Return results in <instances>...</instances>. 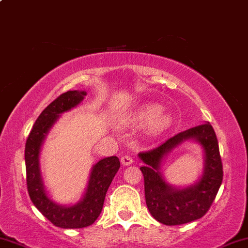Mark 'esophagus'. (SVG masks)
<instances>
[{
    "mask_svg": "<svg viewBox=\"0 0 248 248\" xmlns=\"http://www.w3.org/2000/svg\"><path fill=\"white\" fill-rule=\"evenodd\" d=\"M120 160H121V164H122V165H124V166L132 165L133 162H134L133 158L130 157V156H128V155H124V156H122Z\"/></svg>",
    "mask_w": 248,
    "mask_h": 248,
    "instance_id": "1",
    "label": "esophagus"
}]
</instances>
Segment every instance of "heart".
<instances>
[{"mask_svg": "<svg viewBox=\"0 0 248 248\" xmlns=\"http://www.w3.org/2000/svg\"><path fill=\"white\" fill-rule=\"evenodd\" d=\"M162 112L163 107L158 104H148L135 113L133 121L136 126L149 124V132L156 135L164 132L171 124V116Z\"/></svg>", "mask_w": 248, "mask_h": 248, "instance_id": "heart-1", "label": "heart"}]
</instances>
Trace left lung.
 I'll return each mask as SVG.
<instances>
[{
  "label": "left lung",
  "instance_id": "1",
  "mask_svg": "<svg viewBox=\"0 0 248 248\" xmlns=\"http://www.w3.org/2000/svg\"><path fill=\"white\" fill-rule=\"evenodd\" d=\"M187 140L198 141L204 149V171L195 184L174 187L165 180L160 166L173 148ZM139 157L144 163L140 169L144 177L145 202L155 219L165 225H180L201 218L209 210L223 180L218 141L209 122L179 133Z\"/></svg>",
  "mask_w": 248,
  "mask_h": 248
}]
</instances>
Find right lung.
<instances>
[{
	"mask_svg": "<svg viewBox=\"0 0 248 248\" xmlns=\"http://www.w3.org/2000/svg\"><path fill=\"white\" fill-rule=\"evenodd\" d=\"M85 95V91L78 90L59 95L38 116L25 144L26 184L30 199L50 223L62 229H80L93 224L103 209L107 189L120 169L119 158L115 156L103 158L95 163L91 169L84 195L73 205L56 203L45 189L40 171L41 145L62 113L79 105Z\"/></svg>",
	"mask_w": 248,
	"mask_h": 248,
	"instance_id": "add662e5",
	"label": "right lung"
}]
</instances>
